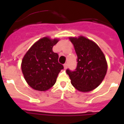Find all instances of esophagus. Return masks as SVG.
I'll list each match as a JSON object with an SVG mask.
<instances>
[{
  "mask_svg": "<svg viewBox=\"0 0 124 124\" xmlns=\"http://www.w3.org/2000/svg\"><path fill=\"white\" fill-rule=\"evenodd\" d=\"M64 69H65V70H66V69H67V68H68V64H64Z\"/></svg>",
  "mask_w": 124,
  "mask_h": 124,
  "instance_id": "obj_1",
  "label": "esophagus"
}]
</instances>
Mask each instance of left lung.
<instances>
[{
  "label": "left lung",
  "mask_w": 124,
  "mask_h": 124,
  "mask_svg": "<svg viewBox=\"0 0 124 124\" xmlns=\"http://www.w3.org/2000/svg\"><path fill=\"white\" fill-rule=\"evenodd\" d=\"M77 55L75 70L69 69L66 73L71 84L77 90L89 92L101 84L107 73L108 64L104 53L96 43L80 36L70 37Z\"/></svg>",
  "instance_id": "obj_1"
}]
</instances>
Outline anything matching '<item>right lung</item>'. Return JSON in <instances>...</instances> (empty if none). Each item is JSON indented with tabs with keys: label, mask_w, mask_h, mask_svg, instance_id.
<instances>
[{
	"label": "right lung",
	"mask_w": 124,
	"mask_h": 124,
	"mask_svg": "<svg viewBox=\"0 0 124 124\" xmlns=\"http://www.w3.org/2000/svg\"><path fill=\"white\" fill-rule=\"evenodd\" d=\"M56 39L44 37L32 46L22 60V73L28 85L37 91H45L54 85L64 66L58 61V54L53 47Z\"/></svg>",
	"instance_id": "add662e5"
}]
</instances>
